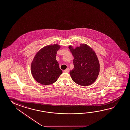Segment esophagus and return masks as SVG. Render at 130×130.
<instances>
[{
  "label": "esophagus",
  "instance_id": "34e87169",
  "mask_svg": "<svg viewBox=\"0 0 130 130\" xmlns=\"http://www.w3.org/2000/svg\"><path fill=\"white\" fill-rule=\"evenodd\" d=\"M63 71H64V72H66V73H68L69 72V68H67L66 70H64Z\"/></svg>",
  "mask_w": 130,
  "mask_h": 130
}]
</instances>
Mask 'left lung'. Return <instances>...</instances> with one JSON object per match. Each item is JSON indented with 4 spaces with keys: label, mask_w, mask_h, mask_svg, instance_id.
<instances>
[{
    "label": "left lung",
    "mask_w": 130,
    "mask_h": 130,
    "mask_svg": "<svg viewBox=\"0 0 130 130\" xmlns=\"http://www.w3.org/2000/svg\"><path fill=\"white\" fill-rule=\"evenodd\" d=\"M69 48L74 57V68L70 72L72 80L83 86L92 84L100 71L99 61L95 52L85 44H81L74 49L72 46Z\"/></svg>",
    "instance_id": "1"
}]
</instances>
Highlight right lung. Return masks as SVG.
<instances>
[{
  "label": "right lung",
  "mask_w": 130,
  "mask_h": 130,
  "mask_svg": "<svg viewBox=\"0 0 130 130\" xmlns=\"http://www.w3.org/2000/svg\"><path fill=\"white\" fill-rule=\"evenodd\" d=\"M60 45H46L35 56L31 64V72L35 80L41 85H49L55 82L62 73L56 55Z\"/></svg>",
  "instance_id": "right-lung-1"
}]
</instances>
